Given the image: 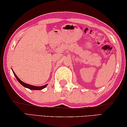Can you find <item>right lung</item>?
Segmentation results:
<instances>
[{
  "instance_id": "add662e5",
  "label": "right lung",
  "mask_w": 127,
  "mask_h": 127,
  "mask_svg": "<svg viewBox=\"0 0 127 127\" xmlns=\"http://www.w3.org/2000/svg\"><path fill=\"white\" fill-rule=\"evenodd\" d=\"M13 74L14 75V76L16 77V79H17V81H18L19 82H20L21 85H22L23 86H24L25 87H26L28 88V89H29L30 90H42L43 89H44L45 87H46L47 85H45L44 86H32V85H30L29 84H27V83H25L24 82H23L22 81H21L20 79L18 78V77L16 76V74H15V73L13 71Z\"/></svg>"
}]
</instances>
